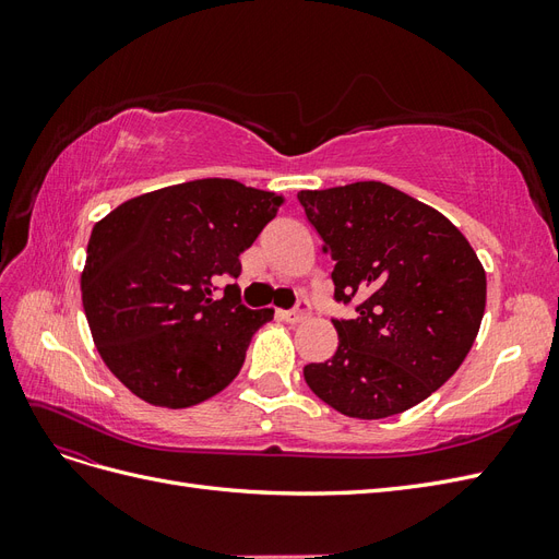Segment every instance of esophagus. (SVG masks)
<instances>
[{
  "label": "esophagus",
  "instance_id": "esophagus-1",
  "mask_svg": "<svg viewBox=\"0 0 559 559\" xmlns=\"http://www.w3.org/2000/svg\"><path fill=\"white\" fill-rule=\"evenodd\" d=\"M308 314H310V302L308 300H298L294 310L282 312V319L289 321V324H298V321H302Z\"/></svg>",
  "mask_w": 559,
  "mask_h": 559
}]
</instances>
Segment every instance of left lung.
Returning a JSON list of instances; mask_svg holds the SVG:
<instances>
[{"label":"left lung","mask_w":559,"mask_h":559,"mask_svg":"<svg viewBox=\"0 0 559 559\" xmlns=\"http://www.w3.org/2000/svg\"><path fill=\"white\" fill-rule=\"evenodd\" d=\"M298 200L335 261L337 349L302 368L308 386L347 417H392L429 399L462 366L485 314V270L448 218L382 181Z\"/></svg>","instance_id":"1"}]
</instances>
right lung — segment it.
<instances>
[{
	"mask_svg": "<svg viewBox=\"0 0 559 559\" xmlns=\"http://www.w3.org/2000/svg\"><path fill=\"white\" fill-rule=\"evenodd\" d=\"M282 195L235 179H195L132 198L95 224L81 298L93 341L134 396L189 408L226 389L273 310L242 306L240 253Z\"/></svg>",
	"mask_w": 559,
	"mask_h": 559,
	"instance_id": "obj_1",
	"label": "right lung"
}]
</instances>
